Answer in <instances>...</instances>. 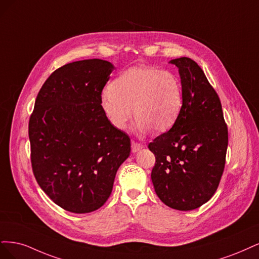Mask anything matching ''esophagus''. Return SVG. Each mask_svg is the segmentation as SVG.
<instances>
[{
	"label": "esophagus",
	"mask_w": 259,
	"mask_h": 259,
	"mask_svg": "<svg viewBox=\"0 0 259 259\" xmlns=\"http://www.w3.org/2000/svg\"><path fill=\"white\" fill-rule=\"evenodd\" d=\"M142 147H143V146H142V145L139 144V143H137V142H135V141L131 142V151H132V153L139 152Z\"/></svg>",
	"instance_id": "1"
}]
</instances>
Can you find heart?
Segmentation results:
<instances>
[{"instance_id": "heart-1", "label": "heart", "mask_w": 259, "mask_h": 259, "mask_svg": "<svg viewBox=\"0 0 259 259\" xmlns=\"http://www.w3.org/2000/svg\"><path fill=\"white\" fill-rule=\"evenodd\" d=\"M101 108L113 126L127 130L133 114L140 133L170 129L180 114L183 94L179 77L168 70L136 65L123 71L104 90Z\"/></svg>"}]
</instances>
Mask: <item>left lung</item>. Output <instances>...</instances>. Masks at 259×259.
Listing matches in <instances>:
<instances>
[{
  "label": "left lung",
  "instance_id": "left-lung-1",
  "mask_svg": "<svg viewBox=\"0 0 259 259\" xmlns=\"http://www.w3.org/2000/svg\"><path fill=\"white\" fill-rule=\"evenodd\" d=\"M170 63L179 69L183 103L172 128L148 144L156 157L151 177L165 205L190 211L207 202L219 187L228 129L221 100L202 69L187 57Z\"/></svg>",
  "mask_w": 259,
  "mask_h": 259
}]
</instances>
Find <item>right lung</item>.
<instances>
[{"mask_svg": "<svg viewBox=\"0 0 259 259\" xmlns=\"http://www.w3.org/2000/svg\"><path fill=\"white\" fill-rule=\"evenodd\" d=\"M115 66L101 59L68 63L41 86L29 121L31 163L44 193L64 210L89 213L110 197L129 137L101 108Z\"/></svg>", "mask_w": 259, "mask_h": 259, "instance_id": "right-lung-1", "label": "right lung"}]
</instances>
